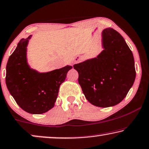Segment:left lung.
<instances>
[{"label":"left lung","instance_id":"obj_1","mask_svg":"<svg viewBox=\"0 0 149 149\" xmlns=\"http://www.w3.org/2000/svg\"><path fill=\"white\" fill-rule=\"evenodd\" d=\"M103 50L96 58L73 66L86 99L100 107L114 106L124 100L132 87L136 70L132 51L115 29L101 33Z\"/></svg>","mask_w":149,"mask_h":149}]
</instances>
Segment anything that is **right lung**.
<instances>
[{
    "instance_id": "add662e5",
    "label": "right lung",
    "mask_w": 149,
    "mask_h": 149,
    "mask_svg": "<svg viewBox=\"0 0 149 149\" xmlns=\"http://www.w3.org/2000/svg\"><path fill=\"white\" fill-rule=\"evenodd\" d=\"M32 35L22 38L10 56L6 67V85L19 106L27 113H46L54 106L60 86L65 81L67 65L47 72H39L27 62V47Z\"/></svg>"
}]
</instances>
